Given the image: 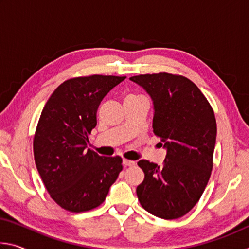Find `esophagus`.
Here are the masks:
<instances>
[{"instance_id": "1", "label": "esophagus", "mask_w": 249, "mask_h": 249, "mask_svg": "<svg viewBox=\"0 0 249 249\" xmlns=\"http://www.w3.org/2000/svg\"><path fill=\"white\" fill-rule=\"evenodd\" d=\"M123 165L125 167H132L135 165V161L134 160H128V159H124L123 160Z\"/></svg>"}]
</instances>
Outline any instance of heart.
<instances>
[{
    "mask_svg": "<svg viewBox=\"0 0 249 249\" xmlns=\"http://www.w3.org/2000/svg\"><path fill=\"white\" fill-rule=\"evenodd\" d=\"M140 98H144V96H142L140 94H134V93H129L126 95L125 99H140Z\"/></svg>",
    "mask_w": 249,
    "mask_h": 249,
    "instance_id": "obj_1",
    "label": "heart"
}]
</instances>
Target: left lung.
Masks as SVG:
<instances>
[{
    "label": "left lung",
    "mask_w": 249,
    "mask_h": 249,
    "mask_svg": "<svg viewBox=\"0 0 249 249\" xmlns=\"http://www.w3.org/2000/svg\"><path fill=\"white\" fill-rule=\"evenodd\" d=\"M129 80L151 98L153 130L167 150L162 166L137 162L145 174L136 189L138 200L155 216L179 218L193 209L209 182L216 142L214 112L199 88L182 75L160 72Z\"/></svg>",
    "instance_id": "8db88e82"
}]
</instances>
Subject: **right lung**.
Instances as JSON below:
<instances>
[{
  "label": "right lung",
  "mask_w": 249,
  "mask_h": 249,
  "mask_svg": "<svg viewBox=\"0 0 249 249\" xmlns=\"http://www.w3.org/2000/svg\"><path fill=\"white\" fill-rule=\"evenodd\" d=\"M126 77L94 74L69 79L50 95L34 137L35 163L52 199L70 212L103 203L123 169L122 158L87 148L101 101Z\"/></svg>",
  "instance_id": "obj_1"
}]
</instances>
